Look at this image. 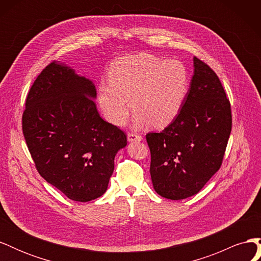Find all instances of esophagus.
<instances>
[{
	"mask_svg": "<svg viewBox=\"0 0 261 261\" xmlns=\"http://www.w3.org/2000/svg\"><path fill=\"white\" fill-rule=\"evenodd\" d=\"M127 140L128 141H140V140H143V136L138 135V134H136V133H128Z\"/></svg>",
	"mask_w": 261,
	"mask_h": 261,
	"instance_id": "1",
	"label": "esophagus"
}]
</instances>
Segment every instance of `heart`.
Here are the masks:
<instances>
[{
    "label": "heart",
    "mask_w": 261,
    "mask_h": 261,
    "mask_svg": "<svg viewBox=\"0 0 261 261\" xmlns=\"http://www.w3.org/2000/svg\"><path fill=\"white\" fill-rule=\"evenodd\" d=\"M109 80L100 83L98 99L107 120L114 125L125 123L130 100L136 124L164 127L179 114L189 90L183 63L149 53L118 58L110 66Z\"/></svg>",
    "instance_id": "1"
}]
</instances>
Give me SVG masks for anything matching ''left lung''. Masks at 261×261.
<instances>
[{
	"instance_id": "obj_1",
	"label": "left lung",
	"mask_w": 261,
	"mask_h": 261,
	"mask_svg": "<svg viewBox=\"0 0 261 261\" xmlns=\"http://www.w3.org/2000/svg\"><path fill=\"white\" fill-rule=\"evenodd\" d=\"M194 75L179 114L161 133H148L150 175L164 198L198 193L221 168L232 129L230 101L219 77L194 58Z\"/></svg>"
}]
</instances>
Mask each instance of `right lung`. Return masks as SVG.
<instances>
[{
	"label": "right lung",
	"instance_id": "1",
	"mask_svg": "<svg viewBox=\"0 0 261 261\" xmlns=\"http://www.w3.org/2000/svg\"><path fill=\"white\" fill-rule=\"evenodd\" d=\"M96 96L91 81L53 61L31 86L21 118L39 174L75 201L106 193L115 154L127 145L125 133L99 115Z\"/></svg>",
	"mask_w": 261,
	"mask_h": 261
}]
</instances>
